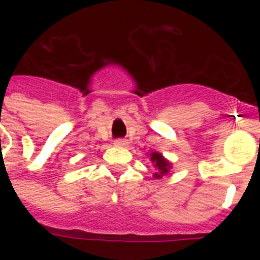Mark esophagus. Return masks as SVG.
<instances>
[{
	"label": "esophagus",
	"instance_id": "34e87169",
	"mask_svg": "<svg viewBox=\"0 0 260 260\" xmlns=\"http://www.w3.org/2000/svg\"><path fill=\"white\" fill-rule=\"evenodd\" d=\"M126 140L124 139H117V140H114V146H118V147H122V146H126Z\"/></svg>",
	"mask_w": 260,
	"mask_h": 260
}]
</instances>
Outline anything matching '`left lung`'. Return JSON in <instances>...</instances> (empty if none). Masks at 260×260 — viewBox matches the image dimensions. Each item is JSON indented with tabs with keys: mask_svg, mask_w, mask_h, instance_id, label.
<instances>
[{
	"mask_svg": "<svg viewBox=\"0 0 260 260\" xmlns=\"http://www.w3.org/2000/svg\"><path fill=\"white\" fill-rule=\"evenodd\" d=\"M150 158L151 162L154 163V167L158 170L154 174V178L159 179V178H162L163 175H166V174L169 173V170L171 169V165L167 159L163 158L162 154H159V152H155L154 151V152H151Z\"/></svg>",
	"mask_w": 260,
	"mask_h": 260,
	"instance_id": "left-lung-1",
	"label": "left lung"
}]
</instances>
